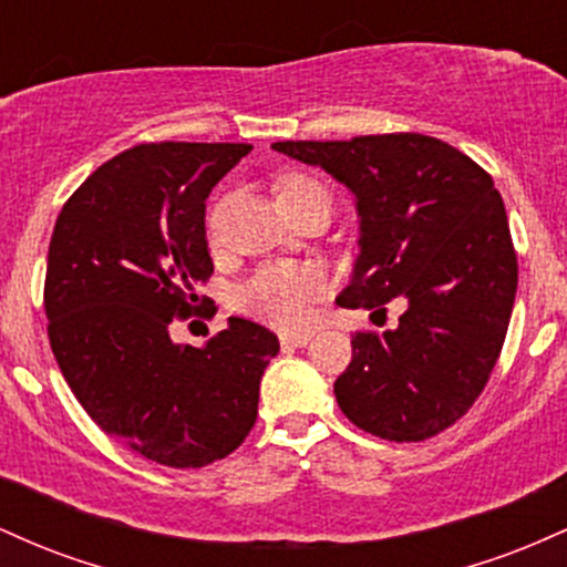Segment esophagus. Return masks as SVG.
I'll return each instance as SVG.
<instances>
[{"instance_id":"1","label":"esophagus","mask_w":567,"mask_h":567,"mask_svg":"<svg viewBox=\"0 0 567 567\" xmlns=\"http://www.w3.org/2000/svg\"><path fill=\"white\" fill-rule=\"evenodd\" d=\"M309 341H311L309 333H282L279 336V343H282L285 349H301Z\"/></svg>"}]
</instances>
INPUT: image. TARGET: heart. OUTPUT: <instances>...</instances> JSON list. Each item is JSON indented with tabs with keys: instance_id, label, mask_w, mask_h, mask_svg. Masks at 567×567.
<instances>
[{
	"instance_id": "obj_1",
	"label": "heart",
	"mask_w": 567,
	"mask_h": 567,
	"mask_svg": "<svg viewBox=\"0 0 567 567\" xmlns=\"http://www.w3.org/2000/svg\"><path fill=\"white\" fill-rule=\"evenodd\" d=\"M324 192V186L311 175H292L279 186V194ZM328 290V277L315 264H266L252 271L237 288V306L250 317L277 324L298 328L309 320V311Z\"/></svg>"
}]
</instances>
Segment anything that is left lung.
Segmentation results:
<instances>
[{"label":"left lung","instance_id":"left-lung-1","mask_svg":"<svg viewBox=\"0 0 567 567\" xmlns=\"http://www.w3.org/2000/svg\"><path fill=\"white\" fill-rule=\"evenodd\" d=\"M271 148L354 192L362 250L338 303L386 315L383 303L408 298L396 328L351 336L354 354L333 386L338 408L381 440L445 432L483 394L517 292V252L493 178L421 133Z\"/></svg>","mask_w":567,"mask_h":567}]
</instances>
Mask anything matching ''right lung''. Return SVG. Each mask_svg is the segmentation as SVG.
Returning a JSON list of instances; mask_svg holds the SVG:
<instances>
[{"label":"right lung","mask_w":567,"mask_h":567,"mask_svg":"<svg viewBox=\"0 0 567 567\" xmlns=\"http://www.w3.org/2000/svg\"><path fill=\"white\" fill-rule=\"evenodd\" d=\"M250 143H141L63 205L44 277L48 338L80 405L109 437L173 470L243 445L279 341L231 317L207 347L173 343L213 275L205 199ZM216 309H207L213 315Z\"/></svg>","instance_id":"right-lung-1"}]
</instances>
